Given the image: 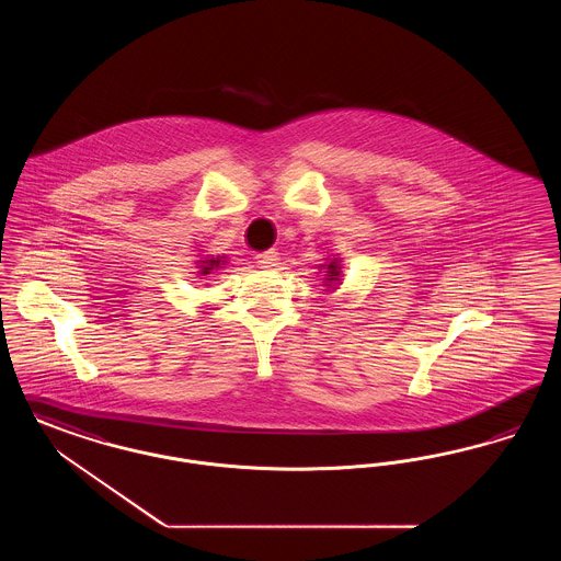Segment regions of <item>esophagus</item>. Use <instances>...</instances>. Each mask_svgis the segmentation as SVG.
Listing matches in <instances>:
<instances>
[{"mask_svg":"<svg viewBox=\"0 0 561 561\" xmlns=\"http://www.w3.org/2000/svg\"><path fill=\"white\" fill-rule=\"evenodd\" d=\"M277 261H279V256H277V252H275V250H267V252L256 254V263H259L261 267H265V270L275 267V265H277Z\"/></svg>","mask_w":561,"mask_h":561,"instance_id":"34e87169","label":"esophagus"}]
</instances>
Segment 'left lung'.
I'll return each mask as SVG.
<instances>
[{
  "label": "left lung",
  "instance_id": "1",
  "mask_svg": "<svg viewBox=\"0 0 561 561\" xmlns=\"http://www.w3.org/2000/svg\"><path fill=\"white\" fill-rule=\"evenodd\" d=\"M325 273H328V277H325V279H328L330 284H332V282H340V267H337L336 261H332V263L328 265V271H325ZM330 284H328V286H330Z\"/></svg>",
  "mask_w": 561,
  "mask_h": 561
}]
</instances>
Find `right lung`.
<instances>
[{
    "instance_id": "right-lung-1",
    "label": "right lung",
    "mask_w": 561,
    "mask_h": 561,
    "mask_svg": "<svg viewBox=\"0 0 561 561\" xmlns=\"http://www.w3.org/2000/svg\"><path fill=\"white\" fill-rule=\"evenodd\" d=\"M221 259H206V261H201V275H208L210 271L217 270V267H221Z\"/></svg>"
}]
</instances>
